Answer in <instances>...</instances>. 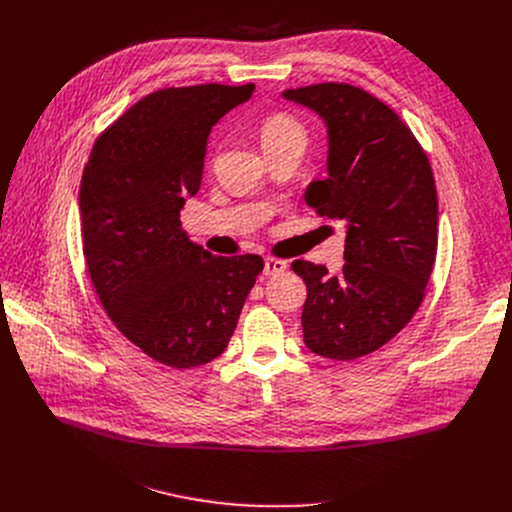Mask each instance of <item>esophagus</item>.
<instances>
[{"label":"esophagus","mask_w":512,"mask_h":512,"mask_svg":"<svg viewBox=\"0 0 512 512\" xmlns=\"http://www.w3.org/2000/svg\"><path fill=\"white\" fill-rule=\"evenodd\" d=\"M285 269H287V263H285V261H281V259H273V257H267V259H265L263 273H265L267 277L279 275V273H283Z\"/></svg>","instance_id":"obj_1"}]
</instances>
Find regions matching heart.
Returning <instances> with one entry per match:
<instances>
[{
    "label": "heart",
    "instance_id": "heart-1",
    "mask_svg": "<svg viewBox=\"0 0 512 512\" xmlns=\"http://www.w3.org/2000/svg\"><path fill=\"white\" fill-rule=\"evenodd\" d=\"M287 139H304L306 141L304 125L298 119H294L287 113H275L261 123V143L263 145L281 143Z\"/></svg>",
    "mask_w": 512,
    "mask_h": 512
}]
</instances>
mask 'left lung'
Listing matches in <instances>:
<instances>
[{"label": "left lung", "instance_id": "1", "mask_svg": "<svg viewBox=\"0 0 512 512\" xmlns=\"http://www.w3.org/2000/svg\"><path fill=\"white\" fill-rule=\"evenodd\" d=\"M283 99L326 125L324 180L306 188L318 214L346 223L344 267L294 261L308 287L306 346L354 360L385 346L417 312L437 251V192L429 160L411 129L385 103L352 85L287 89Z\"/></svg>", "mask_w": 512, "mask_h": 512}]
</instances>
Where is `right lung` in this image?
<instances>
[{
  "instance_id": "right-lung-1",
  "label": "right lung",
  "mask_w": 512,
  "mask_h": 512,
  "mask_svg": "<svg viewBox=\"0 0 512 512\" xmlns=\"http://www.w3.org/2000/svg\"><path fill=\"white\" fill-rule=\"evenodd\" d=\"M255 85L162 89L95 141L81 180L83 253L119 332L172 369L221 356L263 271L259 255L216 257L180 229L200 190L210 129Z\"/></svg>"
}]
</instances>
